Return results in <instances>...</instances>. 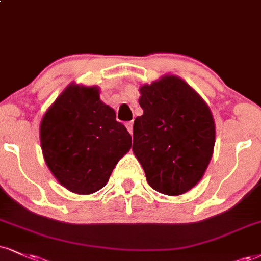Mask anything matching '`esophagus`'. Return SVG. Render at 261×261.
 Returning <instances> with one entry per match:
<instances>
[{
    "label": "esophagus",
    "instance_id": "34e87169",
    "mask_svg": "<svg viewBox=\"0 0 261 261\" xmlns=\"http://www.w3.org/2000/svg\"><path fill=\"white\" fill-rule=\"evenodd\" d=\"M126 128H127L128 133L133 134V130H134V121H127V122H126Z\"/></svg>",
    "mask_w": 261,
    "mask_h": 261
}]
</instances>
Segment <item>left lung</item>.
Masks as SVG:
<instances>
[{
  "label": "left lung",
  "mask_w": 261,
  "mask_h": 261,
  "mask_svg": "<svg viewBox=\"0 0 261 261\" xmlns=\"http://www.w3.org/2000/svg\"><path fill=\"white\" fill-rule=\"evenodd\" d=\"M143 115L134 122L133 150L148 185L178 196L198 184L215 144V124L206 103L177 76L140 89Z\"/></svg>",
  "instance_id": "8db88e82"
}]
</instances>
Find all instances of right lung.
<instances>
[{"instance_id":"obj_1","label":"right lung","mask_w":261,"mask_h":261,"mask_svg":"<svg viewBox=\"0 0 261 261\" xmlns=\"http://www.w3.org/2000/svg\"><path fill=\"white\" fill-rule=\"evenodd\" d=\"M43 158L69 191L90 194L106 186L113 169L131 148V135L96 86L70 85L43 115Z\"/></svg>"}]
</instances>
